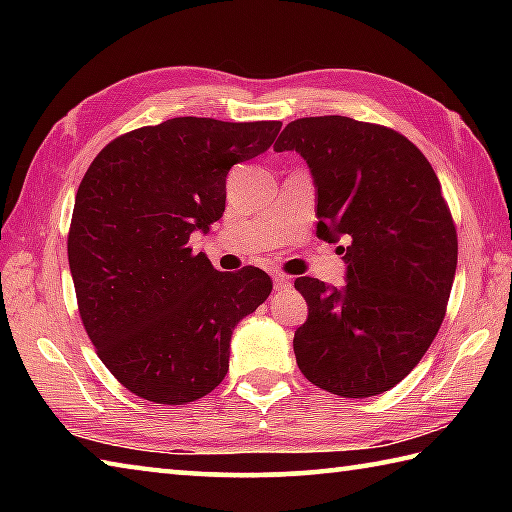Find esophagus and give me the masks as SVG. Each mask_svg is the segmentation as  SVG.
Segmentation results:
<instances>
[{
  "label": "esophagus",
  "instance_id": "esophagus-1",
  "mask_svg": "<svg viewBox=\"0 0 512 512\" xmlns=\"http://www.w3.org/2000/svg\"><path fill=\"white\" fill-rule=\"evenodd\" d=\"M273 287H275V291H284V289L291 287V280H289L287 275L275 273V275H273Z\"/></svg>",
  "mask_w": 512,
  "mask_h": 512
}]
</instances>
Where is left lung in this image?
Listing matches in <instances>:
<instances>
[{"label":"left lung","mask_w":512,"mask_h":512,"mask_svg":"<svg viewBox=\"0 0 512 512\" xmlns=\"http://www.w3.org/2000/svg\"><path fill=\"white\" fill-rule=\"evenodd\" d=\"M273 149L307 160L316 235L348 244L345 287L296 280L309 307L298 368L334 395L384 393L429 350L452 293L458 239L436 171L393 128L341 115L291 121Z\"/></svg>","instance_id":"1"}]
</instances>
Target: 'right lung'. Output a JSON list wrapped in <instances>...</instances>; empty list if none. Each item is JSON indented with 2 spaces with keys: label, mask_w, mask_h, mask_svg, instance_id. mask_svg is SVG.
Instances as JSON below:
<instances>
[{
  "label": "right lung",
  "mask_w": 512,
  "mask_h": 512,
  "mask_svg": "<svg viewBox=\"0 0 512 512\" xmlns=\"http://www.w3.org/2000/svg\"><path fill=\"white\" fill-rule=\"evenodd\" d=\"M282 121L176 117L119 135L74 201L69 271L85 332L119 384L155 404L221 384L232 329L273 289L262 268L221 273L189 237L225 210L232 164L264 153Z\"/></svg>",
  "instance_id": "obj_1"
}]
</instances>
